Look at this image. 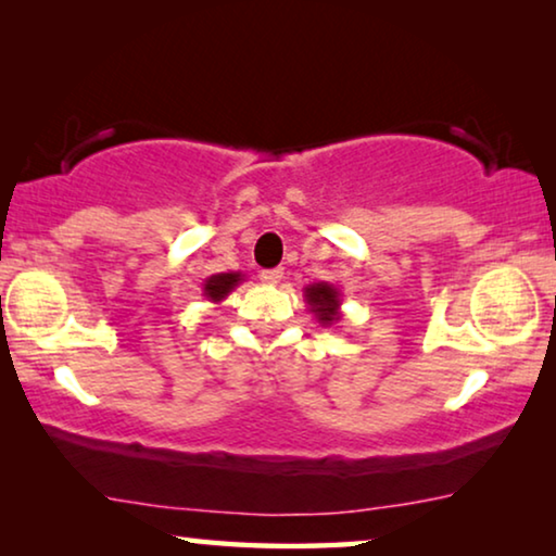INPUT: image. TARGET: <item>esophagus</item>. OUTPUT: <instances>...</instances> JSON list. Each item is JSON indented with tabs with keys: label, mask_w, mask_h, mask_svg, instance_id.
Wrapping results in <instances>:
<instances>
[{
	"label": "esophagus",
	"mask_w": 556,
	"mask_h": 556,
	"mask_svg": "<svg viewBox=\"0 0 556 556\" xmlns=\"http://www.w3.org/2000/svg\"><path fill=\"white\" fill-rule=\"evenodd\" d=\"M280 278H283V268H270L261 273V280L265 286H278Z\"/></svg>",
	"instance_id": "esophagus-1"
}]
</instances>
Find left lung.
<instances>
[{
	"label": "left lung",
	"instance_id": "obj_1",
	"mask_svg": "<svg viewBox=\"0 0 556 556\" xmlns=\"http://www.w3.org/2000/svg\"><path fill=\"white\" fill-rule=\"evenodd\" d=\"M303 299H306L311 314L321 326H331L341 318V293L331 283H311L303 288Z\"/></svg>",
	"mask_w": 556,
	"mask_h": 556
}]
</instances>
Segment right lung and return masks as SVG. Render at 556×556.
Instances as JSON below:
<instances>
[{
    "mask_svg": "<svg viewBox=\"0 0 556 556\" xmlns=\"http://www.w3.org/2000/svg\"><path fill=\"white\" fill-rule=\"evenodd\" d=\"M242 280H245V276L242 273H217V276H210L207 280H204L202 286V293L204 299L212 301V303H219L225 301L227 295H230L235 291V286H240Z\"/></svg>",
    "mask_w": 556,
    "mask_h": 556,
    "instance_id": "add662e5",
    "label": "right lung"
}]
</instances>
